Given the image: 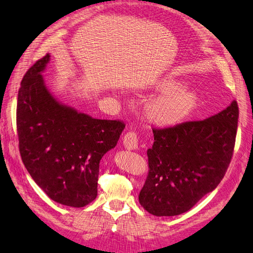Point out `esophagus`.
Wrapping results in <instances>:
<instances>
[{
  "label": "esophagus",
  "mask_w": 253,
  "mask_h": 253,
  "mask_svg": "<svg viewBox=\"0 0 253 253\" xmlns=\"http://www.w3.org/2000/svg\"><path fill=\"white\" fill-rule=\"evenodd\" d=\"M123 144L127 150H135L138 148V137L137 133L133 131L127 132L125 136L123 137Z\"/></svg>",
  "instance_id": "obj_1"
}]
</instances>
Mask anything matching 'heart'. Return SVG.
<instances>
[{"instance_id": "b5f03b06", "label": "heart", "mask_w": 253, "mask_h": 253, "mask_svg": "<svg viewBox=\"0 0 253 253\" xmlns=\"http://www.w3.org/2000/svg\"><path fill=\"white\" fill-rule=\"evenodd\" d=\"M179 85L180 83L169 78L157 84V89L168 92L153 100L149 105V116L152 121L162 125H171L185 120L196 109L199 101L197 91Z\"/></svg>"}]
</instances>
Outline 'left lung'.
Instances as JSON below:
<instances>
[{
    "instance_id": "left-lung-1",
    "label": "left lung",
    "mask_w": 253,
    "mask_h": 253,
    "mask_svg": "<svg viewBox=\"0 0 253 253\" xmlns=\"http://www.w3.org/2000/svg\"><path fill=\"white\" fill-rule=\"evenodd\" d=\"M239 110L235 100L203 121L153 128L149 174L139 202L155 216L185 213L213 191L233 157Z\"/></svg>"
}]
</instances>
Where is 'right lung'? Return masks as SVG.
Returning <instances> with one entry per match:
<instances>
[{
    "label": "right lung",
    "instance_id": "right-lung-1",
    "mask_svg": "<svg viewBox=\"0 0 253 253\" xmlns=\"http://www.w3.org/2000/svg\"><path fill=\"white\" fill-rule=\"evenodd\" d=\"M50 54L37 61L18 91L17 133L25 168L53 201L83 208L98 195L100 161L115 148L121 121L98 120L57 101L42 73Z\"/></svg>",
    "mask_w": 253,
    "mask_h": 253
}]
</instances>
